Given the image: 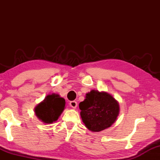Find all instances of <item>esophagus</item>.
Returning a JSON list of instances; mask_svg holds the SVG:
<instances>
[{"mask_svg": "<svg viewBox=\"0 0 160 160\" xmlns=\"http://www.w3.org/2000/svg\"><path fill=\"white\" fill-rule=\"evenodd\" d=\"M70 106L72 108H73V109H75L78 107V103L75 101H71L70 102Z\"/></svg>", "mask_w": 160, "mask_h": 160, "instance_id": "obj_1", "label": "esophagus"}]
</instances>
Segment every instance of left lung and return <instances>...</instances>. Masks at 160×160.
Wrapping results in <instances>:
<instances>
[{"instance_id":"left-lung-1","label":"left lung","mask_w":160,"mask_h":160,"mask_svg":"<svg viewBox=\"0 0 160 160\" xmlns=\"http://www.w3.org/2000/svg\"><path fill=\"white\" fill-rule=\"evenodd\" d=\"M80 116L86 128L99 132L109 128L119 114V104L107 92L92 90L79 104Z\"/></svg>"}]
</instances>
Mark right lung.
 Returning a JSON list of instances; mask_svg holds the SVG:
<instances>
[{
	"label": "right lung",
	"mask_w": 160,
	"mask_h": 160,
	"mask_svg": "<svg viewBox=\"0 0 160 160\" xmlns=\"http://www.w3.org/2000/svg\"><path fill=\"white\" fill-rule=\"evenodd\" d=\"M66 101L58 94H48L45 99L34 108L37 117L42 122L50 124L58 120L63 112Z\"/></svg>",
	"instance_id": "add662e5"
}]
</instances>
